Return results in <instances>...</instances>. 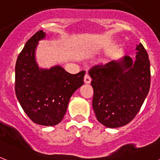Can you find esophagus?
I'll return each mask as SVG.
<instances>
[{
    "label": "esophagus",
    "mask_w": 160,
    "mask_h": 160,
    "mask_svg": "<svg viewBox=\"0 0 160 160\" xmlns=\"http://www.w3.org/2000/svg\"><path fill=\"white\" fill-rule=\"evenodd\" d=\"M90 82H91V78L90 77L88 73H86L84 77V82L86 84H89V83H90Z\"/></svg>",
    "instance_id": "obj_1"
}]
</instances>
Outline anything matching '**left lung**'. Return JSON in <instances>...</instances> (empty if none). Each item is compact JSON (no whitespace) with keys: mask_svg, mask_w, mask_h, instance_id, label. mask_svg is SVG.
<instances>
[{"mask_svg":"<svg viewBox=\"0 0 160 160\" xmlns=\"http://www.w3.org/2000/svg\"><path fill=\"white\" fill-rule=\"evenodd\" d=\"M135 60L125 56L119 62L96 65L89 70L94 90L93 109L98 121L107 128L129 123L139 111L151 85L150 61L142 44Z\"/></svg>","mask_w":160,"mask_h":160,"instance_id":"obj_1","label":"left lung"}]
</instances>
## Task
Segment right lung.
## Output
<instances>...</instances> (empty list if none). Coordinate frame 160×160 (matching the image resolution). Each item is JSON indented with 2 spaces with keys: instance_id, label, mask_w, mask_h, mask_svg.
Segmentation results:
<instances>
[{
  "instance_id": "1",
  "label": "right lung",
  "mask_w": 160,
  "mask_h": 160,
  "mask_svg": "<svg viewBox=\"0 0 160 160\" xmlns=\"http://www.w3.org/2000/svg\"><path fill=\"white\" fill-rule=\"evenodd\" d=\"M46 37L39 30L25 43L15 66V93L32 122L54 126L62 120L70 97L84 83L86 71L68 73L60 66L40 69L35 61L38 41Z\"/></svg>"
}]
</instances>
